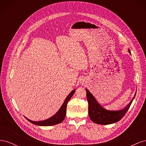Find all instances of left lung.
<instances>
[{"mask_svg":"<svg viewBox=\"0 0 146 146\" xmlns=\"http://www.w3.org/2000/svg\"><path fill=\"white\" fill-rule=\"evenodd\" d=\"M128 51L131 54L129 48H128ZM85 90L88 102V114L92 122L100 125L111 124L120 121L129 109L136 93L135 92L133 99L124 108L119 110H108L102 107L89 90L86 88Z\"/></svg>","mask_w":146,"mask_h":146,"instance_id":"8db88e82","label":"left lung"}]
</instances>
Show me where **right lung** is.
<instances>
[{
	"label": "right lung",
	"mask_w": 146,
	"mask_h": 146,
	"mask_svg": "<svg viewBox=\"0 0 146 146\" xmlns=\"http://www.w3.org/2000/svg\"><path fill=\"white\" fill-rule=\"evenodd\" d=\"M75 92H76V89L73 90L71 92H70V93L68 94V96L66 97V98L64 100L63 104L61 106V107L59 109L58 111L52 117L48 118L47 119H45V120L40 121H32L26 117H25L31 123H32L33 124L38 125V126H52V125L58 124V123H61L64 119L66 114V107H67L68 102L70 99V98H72V96L74 95Z\"/></svg>",
	"instance_id": "obj_1"
}]
</instances>
